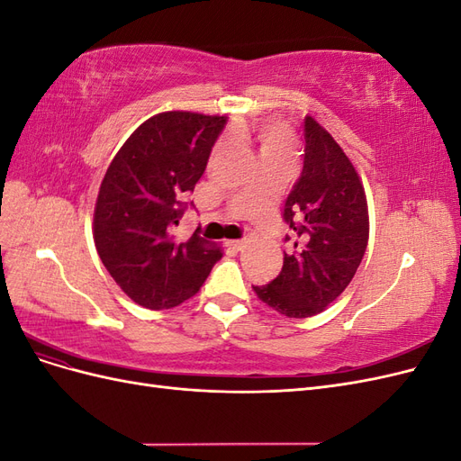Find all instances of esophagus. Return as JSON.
<instances>
[{"instance_id":"esophagus-1","label":"esophagus","mask_w":461,"mask_h":461,"mask_svg":"<svg viewBox=\"0 0 461 461\" xmlns=\"http://www.w3.org/2000/svg\"><path fill=\"white\" fill-rule=\"evenodd\" d=\"M229 246L234 248V249H242V248L246 246V240H244V239H240V240H230Z\"/></svg>"}]
</instances>
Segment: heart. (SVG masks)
Instances as JSON below:
<instances>
[{
	"label": "heart",
	"instance_id": "obj_1",
	"mask_svg": "<svg viewBox=\"0 0 461 461\" xmlns=\"http://www.w3.org/2000/svg\"><path fill=\"white\" fill-rule=\"evenodd\" d=\"M259 158L261 159H290L294 144H292L290 132L278 122H265L258 132Z\"/></svg>",
	"mask_w": 461,
	"mask_h": 461
}]
</instances>
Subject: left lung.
Returning a JSON list of instances; mask_svg holds the SVG:
<instances>
[{
	"label": "left lung",
	"mask_w": 461,
	"mask_h": 461,
	"mask_svg": "<svg viewBox=\"0 0 461 461\" xmlns=\"http://www.w3.org/2000/svg\"><path fill=\"white\" fill-rule=\"evenodd\" d=\"M303 169L285 200L283 219L292 252L269 285L254 286L258 298L286 317L323 312L350 285L369 239L364 185L334 138L303 119Z\"/></svg>",
	"instance_id": "obj_1"
}]
</instances>
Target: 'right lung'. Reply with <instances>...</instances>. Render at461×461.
I'll return each mask as SVG.
<instances>
[{
	"mask_svg": "<svg viewBox=\"0 0 461 461\" xmlns=\"http://www.w3.org/2000/svg\"><path fill=\"white\" fill-rule=\"evenodd\" d=\"M227 121L190 111L151 117L122 144L102 180L95 249L124 294L148 310L192 298L222 258L198 230L180 242L173 229Z\"/></svg>",
	"mask_w": 461,
	"mask_h": 461,
	"instance_id": "1",
	"label": "right lung"
}]
</instances>
